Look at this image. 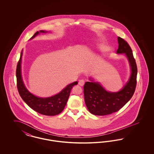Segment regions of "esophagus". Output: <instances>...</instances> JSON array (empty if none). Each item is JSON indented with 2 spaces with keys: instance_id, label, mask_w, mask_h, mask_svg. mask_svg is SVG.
<instances>
[{
  "instance_id": "1",
  "label": "esophagus",
  "mask_w": 154,
  "mask_h": 154,
  "mask_svg": "<svg viewBox=\"0 0 154 154\" xmlns=\"http://www.w3.org/2000/svg\"><path fill=\"white\" fill-rule=\"evenodd\" d=\"M84 84H85V81L84 80H80L79 81V84L81 86V87H82V86H84Z\"/></svg>"
}]
</instances>
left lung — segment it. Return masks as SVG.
<instances>
[{"label": "left lung", "instance_id": "8db88e82", "mask_svg": "<svg viewBox=\"0 0 154 154\" xmlns=\"http://www.w3.org/2000/svg\"><path fill=\"white\" fill-rule=\"evenodd\" d=\"M117 53H125L132 70L131 77L122 89L118 92L106 91L98 83L86 82L84 86L85 104L89 111L95 116H106L122 108L133 95L137 84V67L131 47L124 38L118 37Z\"/></svg>", "mask_w": 154, "mask_h": 154}]
</instances>
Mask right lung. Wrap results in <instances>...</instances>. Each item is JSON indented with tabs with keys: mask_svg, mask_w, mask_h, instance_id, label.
I'll return each mask as SVG.
<instances>
[{
	"mask_svg": "<svg viewBox=\"0 0 154 154\" xmlns=\"http://www.w3.org/2000/svg\"><path fill=\"white\" fill-rule=\"evenodd\" d=\"M40 32L45 33L47 32H45L44 30H40ZM38 33V32H36L35 35L31 37V38H34ZM22 54L21 52L16 69L17 87L20 95L23 100L32 109L41 114L47 116H54L60 114L66 106V103L70 96L71 89L73 86L77 85L78 82L75 81L68 85L66 88H64L57 95L50 97L41 98L32 95L25 87L22 81L21 73Z\"/></svg>",
	"mask_w": 154,
	"mask_h": 154,
	"instance_id": "obj_1",
	"label": "right lung"
}]
</instances>
